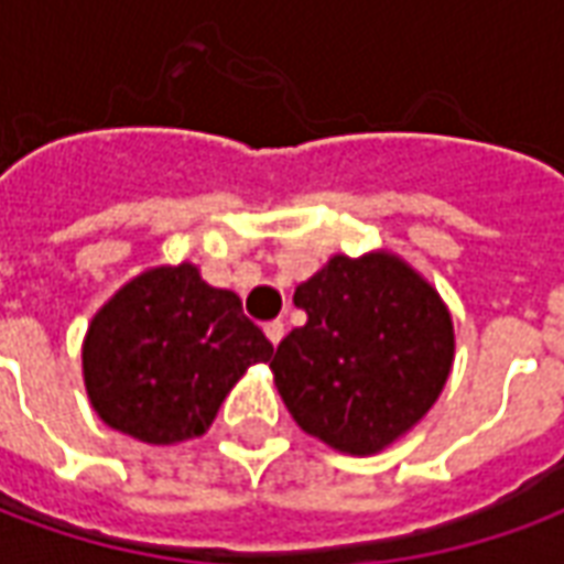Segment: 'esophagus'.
<instances>
[{
  "label": "esophagus",
  "instance_id": "34e87169",
  "mask_svg": "<svg viewBox=\"0 0 564 564\" xmlns=\"http://www.w3.org/2000/svg\"><path fill=\"white\" fill-rule=\"evenodd\" d=\"M283 319H271V323H265V335H269V341L274 344V347H278V344H281V338H283Z\"/></svg>",
  "mask_w": 564,
  "mask_h": 564
}]
</instances>
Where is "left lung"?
I'll return each mask as SVG.
<instances>
[{"label":"left lung","mask_w":564,"mask_h":564,"mask_svg":"<svg viewBox=\"0 0 564 564\" xmlns=\"http://www.w3.org/2000/svg\"><path fill=\"white\" fill-rule=\"evenodd\" d=\"M307 314L271 359L274 387L307 435L375 456L423 420L444 390L456 335L444 299L390 250L335 257L295 286Z\"/></svg>","instance_id":"8db88e82"}]
</instances>
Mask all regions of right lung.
Returning a JSON list of instances; mask_svg holds the SVG:
<instances>
[{"mask_svg": "<svg viewBox=\"0 0 564 564\" xmlns=\"http://www.w3.org/2000/svg\"><path fill=\"white\" fill-rule=\"evenodd\" d=\"M271 354L241 299L181 262L141 271L96 311L80 366L105 425L169 447L205 435L247 368Z\"/></svg>", "mask_w": 564, "mask_h": 564, "instance_id": "1", "label": "right lung"}]
</instances>
